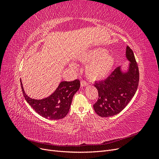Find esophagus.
<instances>
[{
    "mask_svg": "<svg viewBox=\"0 0 159 159\" xmlns=\"http://www.w3.org/2000/svg\"><path fill=\"white\" fill-rule=\"evenodd\" d=\"M88 85V83L85 80H82L81 81V85L82 86V87H83V86H86V85Z\"/></svg>",
    "mask_w": 159,
    "mask_h": 159,
    "instance_id": "34e87169",
    "label": "esophagus"
}]
</instances>
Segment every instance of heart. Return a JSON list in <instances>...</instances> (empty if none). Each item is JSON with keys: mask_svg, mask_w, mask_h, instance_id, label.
Wrapping results in <instances>:
<instances>
[{"mask_svg": "<svg viewBox=\"0 0 159 159\" xmlns=\"http://www.w3.org/2000/svg\"><path fill=\"white\" fill-rule=\"evenodd\" d=\"M106 52L105 49H96L89 52L83 57V61L85 62L91 61L86 69V74L89 78L93 80H102L112 70L115 57Z\"/></svg>", "mask_w": 159, "mask_h": 159, "instance_id": "b5f03b06", "label": "heart"}]
</instances>
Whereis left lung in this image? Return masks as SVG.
<instances>
[{
  "instance_id": "1",
  "label": "left lung",
  "mask_w": 159,
  "mask_h": 159,
  "mask_svg": "<svg viewBox=\"0 0 159 159\" xmlns=\"http://www.w3.org/2000/svg\"><path fill=\"white\" fill-rule=\"evenodd\" d=\"M126 56L131 61L127 73L122 74L118 67L106 79L95 82L99 98L93 104V109L100 117H107L118 114L136 93L139 81V68L133 52L128 46Z\"/></svg>"
}]
</instances>
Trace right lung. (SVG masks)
<instances>
[{
    "mask_svg": "<svg viewBox=\"0 0 159 159\" xmlns=\"http://www.w3.org/2000/svg\"><path fill=\"white\" fill-rule=\"evenodd\" d=\"M80 87V81L78 79L71 81H61L54 93L48 98L36 100L28 97L21 82L23 95L28 103L41 116L52 120L63 119L66 116L74 95Z\"/></svg>",
    "mask_w": 159,
    "mask_h": 159,
    "instance_id": "add662e5",
    "label": "right lung"
}]
</instances>
